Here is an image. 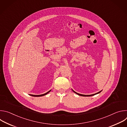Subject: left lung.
Masks as SVG:
<instances>
[{
	"label": "left lung",
	"instance_id": "left-lung-1",
	"mask_svg": "<svg viewBox=\"0 0 127 127\" xmlns=\"http://www.w3.org/2000/svg\"><path fill=\"white\" fill-rule=\"evenodd\" d=\"M75 94H77L78 95H80V96H93V95H96V94H99V93H100L101 91H100V92H98L97 93H96V94H94V95H81V94H78V93H76V92H75L74 91H73Z\"/></svg>",
	"mask_w": 127,
	"mask_h": 127
}]
</instances>
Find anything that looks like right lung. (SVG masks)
Here are the masks:
<instances>
[{
	"mask_svg": "<svg viewBox=\"0 0 127 127\" xmlns=\"http://www.w3.org/2000/svg\"><path fill=\"white\" fill-rule=\"evenodd\" d=\"M50 91H51V90H50V91H49L48 92L46 93V94H43V95H30L32 96H44V95H47V94L48 93H49Z\"/></svg>",
	"mask_w": 127,
	"mask_h": 127,
	"instance_id": "1",
	"label": "right lung"
}]
</instances>
